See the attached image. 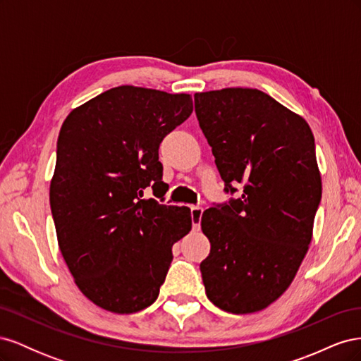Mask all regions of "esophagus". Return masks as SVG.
<instances>
[{
  "label": "esophagus",
  "mask_w": 361,
  "mask_h": 361,
  "mask_svg": "<svg viewBox=\"0 0 361 361\" xmlns=\"http://www.w3.org/2000/svg\"><path fill=\"white\" fill-rule=\"evenodd\" d=\"M202 215H203V207L202 206H192L191 207V220H192V227L195 228V231H199V228H200Z\"/></svg>",
  "instance_id": "obj_1"
}]
</instances>
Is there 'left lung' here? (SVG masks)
Returning a JSON list of instances; mask_svg holds the SVG:
<instances>
[{
	"mask_svg": "<svg viewBox=\"0 0 361 361\" xmlns=\"http://www.w3.org/2000/svg\"><path fill=\"white\" fill-rule=\"evenodd\" d=\"M194 105L224 191L244 183L241 197L202 215L206 295L228 313L264 310L290 286L312 241L322 195L312 129L257 89L195 93Z\"/></svg>",
	"mask_w": 361,
	"mask_h": 361,
	"instance_id": "obj_1",
	"label": "left lung"
}]
</instances>
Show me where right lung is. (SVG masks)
<instances>
[{"label":"right lung","instance_id":"1","mask_svg":"<svg viewBox=\"0 0 361 361\" xmlns=\"http://www.w3.org/2000/svg\"><path fill=\"white\" fill-rule=\"evenodd\" d=\"M192 113L191 94L118 85L64 120L49 203L75 285L101 309L129 314L158 298L171 247L191 231L187 206L166 194L158 149Z\"/></svg>","mask_w":361,"mask_h":361}]
</instances>
